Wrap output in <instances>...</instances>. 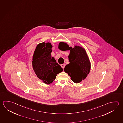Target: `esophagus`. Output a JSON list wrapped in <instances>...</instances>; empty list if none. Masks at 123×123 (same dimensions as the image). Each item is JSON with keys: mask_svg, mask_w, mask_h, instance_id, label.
I'll return each mask as SVG.
<instances>
[{"mask_svg": "<svg viewBox=\"0 0 123 123\" xmlns=\"http://www.w3.org/2000/svg\"><path fill=\"white\" fill-rule=\"evenodd\" d=\"M61 67H62L63 69H64V67H65V64H61Z\"/></svg>", "mask_w": 123, "mask_h": 123, "instance_id": "34e87169", "label": "esophagus"}]
</instances>
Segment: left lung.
I'll return each instance as SVG.
<instances>
[{
  "label": "left lung",
  "instance_id": "8db88e82",
  "mask_svg": "<svg viewBox=\"0 0 123 123\" xmlns=\"http://www.w3.org/2000/svg\"><path fill=\"white\" fill-rule=\"evenodd\" d=\"M59 49L61 50H70L69 60L70 63L65 66L64 70L75 83H79L86 78L91 70V63L87 54L81 46L69 47L65 43H61Z\"/></svg>",
  "mask_w": 123,
  "mask_h": 123
}]
</instances>
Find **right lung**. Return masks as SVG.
I'll list each match as a JSON object with an SVG mask.
<instances>
[{
	"instance_id": "1",
	"label": "right lung",
	"mask_w": 123,
	"mask_h": 123,
	"mask_svg": "<svg viewBox=\"0 0 123 123\" xmlns=\"http://www.w3.org/2000/svg\"><path fill=\"white\" fill-rule=\"evenodd\" d=\"M52 45L45 42L37 45L32 57L33 69L37 77L45 84H50L56 79L63 68L51 56Z\"/></svg>"
}]
</instances>
